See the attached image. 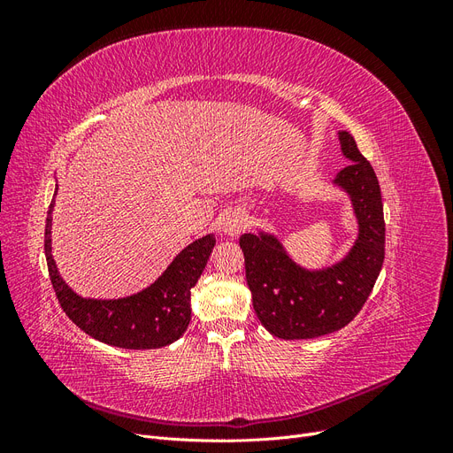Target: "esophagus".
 Segmentation results:
<instances>
[{
  "instance_id": "1",
  "label": "esophagus",
  "mask_w": 453,
  "mask_h": 453,
  "mask_svg": "<svg viewBox=\"0 0 453 453\" xmlns=\"http://www.w3.org/2000/svg\"><path fill=\"white\" fill-rule=\"evenodd\" d=\"M248 226V219L238 210H230L221 217V228L226 236H238Z\"/></svg>"
}]
</instances>
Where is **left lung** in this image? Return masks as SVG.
I'll return each instance as SVG.
<instances>
[{"mask_svg":"<svg viewBox=\"0 0 453 453\" xmlns=\"http://www.w3.org/2000/svg\"><path fill=\"white\" fill-rule=\"evenodd\" d=\"M338 142L349 164L331 185L348 195L357 221V238L344 257L308 268L272 232L258 228L240 238L255 313L276 338L306 340L340 331L361 311L380 276L386 223L378 177L349 132L340 130Z\"/></svg>","mask_w":453,"mask_h":453,"instance_id":"8db88e82","label":"left lung"}]
</instances>
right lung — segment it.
Instances as JSON below:
<instances>
[{"label":"right lung","instance_id":"add662e5","mask_svg":"<svg viewBox=\"0 0 453 453\" xmlns=\"http://www.w3.org/2000/svg\"><path fill=\"white\" fill-rule=\"evenodd\" d=\"M54 196L47 213L45 257L54 293L67 318L88 336L122 349H157L181 338L190 321V289L208 265L215 234L188 243L162 276L140 293L122 298H83L64 281L54 263L50 236Z\"/></svg>","mask_w":453,"mask_h":453}]
</instances>
